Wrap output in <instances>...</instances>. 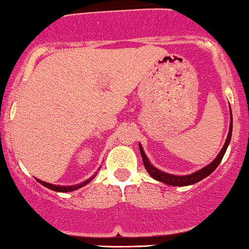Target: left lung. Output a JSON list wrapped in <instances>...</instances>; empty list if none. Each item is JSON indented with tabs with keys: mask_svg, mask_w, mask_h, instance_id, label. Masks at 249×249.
<instances>
[{
	"mask_svg": "<svg viewBox=\"0 0 249 249\" xmlns=\"http://www.w3.org/2000/svg\"><path fill=\"white\" fill-rule=\"evenodd\" d=\"M231 135H232V112H231V107H230V127H229V133H228V138H226L225 142H224V146L221 147L220 152L218 154V156L211 162V163L207 164L203 168L198 169L196 171L195 173L191 174H186V176H176V174H169L166 173V172L160 171L159 168H156L155 166H152L151 162L149 161V159L145 155L144 150H142V144L139 142V150H140V155L142 157V162H144V167L145 169L147 171V173L152 177L156 180L161 181V183L167 184V185H172V186H188V185H193V184L198 183L202 179L207 178L209 174H212L214 172V169L219 166V163L223 160L224 155H225L226 149H228L229 144H230L231 140Z\"/></svg>",
	"mask_w": 249,
	"mask_h": 249,
	"instance_id": "8db88e82",
	"label": "left lung"
}]
</instances>
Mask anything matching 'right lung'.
<instances>
[{
    "instance_id": "add662e5",
    "label": "right lung",
    "mask_w": 249,
    "mask_h": 249,
    "mask_svg": "<svg viewBox=\"0 0 249 249\" xmlns=\"http://www.w3.org/2000/svg\"><path fill=\"white\" fill-rule=\"evenodd\" d=\"M97 174V173H95ZM95 176H92L89 179H87V180H85L83 183H80V184H76V185H70V186H65V185H54V184H51V183H46V181H42L40 179L36 178V180L38 181V183L41 184V185L46 186V188L51 189V190L53 191H56V193H70V191H73V190H77V189L82 188V186L87 185L88 183H90V181L94 179Z\"/></svg>"
}]
</instances>
